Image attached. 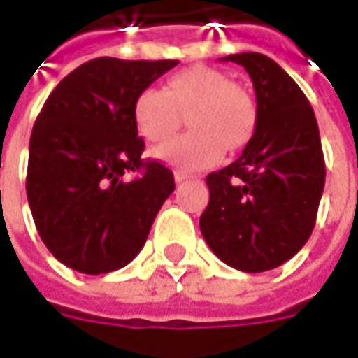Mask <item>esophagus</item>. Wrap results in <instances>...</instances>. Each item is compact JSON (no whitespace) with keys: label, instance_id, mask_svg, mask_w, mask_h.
<instances>
[{"label":"esophagus","instance_id":"34e87169","mask_svg":"<svg viewBox=\"0 0 358 358\" xmlns=\"http://www.w3.org/2000/svg\"><path fill=\"white\" fill-rule=\"evenodd\" d=\"M189 178H192V176L184 174V172H174V180H176V184H182V182H186V180Z\"/></svg>","mask_w":358,"mask_h":358}]
</instances>
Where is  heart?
<instances>
[{
	"mask_svg": "<svg viewBox=\"0 0 358 358\" xmlns=\"http://www.w3.org/2000/svg\"><path fill=\"white\" fill-rule=\"evenodd\" d=\"M186 117L189 133L157 150L160 159L182 170L220 162L221 152L235 155L257 133L259 113L249 92L217 68L189 66L145 90L133 103L138 135L150 145H164Z\"/></svg>",
	"mask_w": 358,
	"mask_h": 358,
	"instance_id": "1",
	"label": "heart"
}]
</instances>
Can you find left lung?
Returning a JSON list of instances; mask_svg holds the SVG:
<instances>
[{"instance_id": "left-lung-1", "label": "left lung", "mask_w": 358, "mask_h": 358, "mask_svg": "<svg viewBox=\"0 0 358 358\" xmlns=\"http://www.w3.org/2000/svg\"><path fill=\"white\" fill-rule=\"evenodd\" d=\"M249 72L257 94V133L243 155L206 178L210 203L199 229L225 264L243 272L280 266L312 235L325 186V160L313 109L272 58H221Z\"/></svg>"}]
</instances>
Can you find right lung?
<instances>
[{"label":"right lung","instance_id":"right-lung-1","mask_svg":"<svg viewBox=\"0 0 358 358\" xmlns=\"http://www.w3.org/2000/svg\"><path fill=\"white\" fill-rule=\"evenodd\" d=\"M178 60L84 62L45 101L29 143L27 198L55 259L84 274L123 268L174 192L172 170L145 160L133 103ZM129 173L136 176L129 180Z\"/></svg>","mask_w":358,"mask_h":358}]
</instances>
